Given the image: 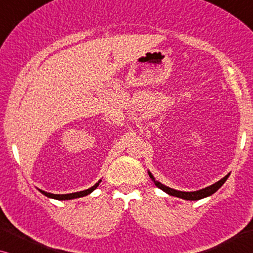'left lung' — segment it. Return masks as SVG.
Segmentation results:
<instances>
[{
    "label": "left lung",
    "instance_id": "obj_1",
    "mask_svg": "<svg viewBox=\"0 0 253 253\" xmlns=\"http://www.w3.org/2000/svg\"><path fill=\"white\" fill-rule=\"evenodd\" d=\"M148 175H150V177L152 181L154 182V184L158 186L159 189H161L162 191H165L166 193H168V195L170 196H174V197H177V198H182L184 200H199V199H203V198H206V197H210L212 196L213 193H215L217 190H219L221 186L223 185V183L227 181L228 176L229 174L224 176L223 178H221L220 181H217L216 183H214V184L210 185V186H206V188L204 189H200V190H197V191H179V190H175V189H171L169 188V186L162 184L161 182L157 181V179L154 178V176L152 175V172L148 170Z\"/></svg>",
    "mask_w": 253,
    "mask_h": 253
}]
</instances>
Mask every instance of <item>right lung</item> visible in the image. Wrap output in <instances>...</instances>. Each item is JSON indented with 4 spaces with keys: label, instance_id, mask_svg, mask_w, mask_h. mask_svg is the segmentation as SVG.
<instances>
[{
    "label": "right lung",
    "instance_id": "obj_1",
    "mask_svg": "<svg viewBox=\"0 0 253 253\" xmlns=\"http://www.w3.org/2000/svg\"><path fill=\"white\" fill-rule=\"evenodd\" d=\"M100 182H101V179L96 182L94 185L91 186V188H88V189H86V190H83V191L74 192V193H65V195H55V193L46 192V191H43V190H40V189H38V190H39V191L42 193V195L48 197V198H53V199H56V200H70V199L81 198V197H85V196L89 195V193L93 192L96 188H98L99 184H100Z\"/></svg>",
    "mask_w": 253,
    "mask_h": 253
}]
</instances>
